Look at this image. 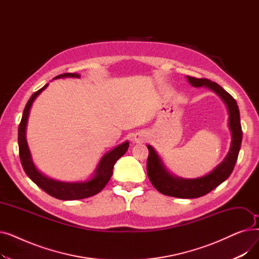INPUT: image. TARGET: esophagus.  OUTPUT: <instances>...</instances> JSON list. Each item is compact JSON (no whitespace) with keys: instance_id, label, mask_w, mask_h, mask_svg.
Returning a JSON list of instances; mask_svg holds the SVG:
<instances>
[{"instance_id":"obj_1","label":"esophagus","mask_w":259,"mask_h":259,"mask_svg":"<svg viewBox=\"0 0 259 259\" xmlns=\"http://www.w3.org/2000/svg\"><path fill=\"white\" fill-rule=\"evenodd\" d=\"M135 141H137V142H140V141H141V139H140L139 137H138V138H137V137H135Z\"/></svg>"}]
</instances>
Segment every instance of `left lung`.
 <instances>
[{"instance_id":"1","label":"left lung","mask_w":259,"mask_h":259,"mask_svg":"<svg viewBox=\"0 0 259 259\" xmlns=\"http://www.w3.org/2000/svg\"><path fill=\"white\" fill-rule=\"evenodd\" d=\"M190 84L194 87L206 86L215 91L227 104L229 110V126L232 134V142L228 155L223 162L217 166L211 173L195 180H182L174 178L162 165L161 160L151 146H147L149 155L147 159V173L153 187L160 193L179 197V198H196L206 195L214 188L225 182L232 173L242 140V130L240 125L239 109L234 98L228 93L219 84L208 78H196L187 76Z\"/></svg>"}]
</instances>
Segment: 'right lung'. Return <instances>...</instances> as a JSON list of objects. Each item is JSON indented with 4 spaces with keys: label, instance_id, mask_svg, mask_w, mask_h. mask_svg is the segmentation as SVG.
Listing matches in <instances>:
<instances>
[{
    "label": "right lung",
    "instance_id": "1",
    "mask_svg": "<svg viewBox=\"0 0 259 259\" xmlns=\"http://www.w3.org/2000/svg\"><path fill=\"white\" fill-rule=\"evenodd\" d=\"M79 77L76 73H63L54 78H60V77ZM48 84H46L43 88H40L36 92H34L29 101L27 102L23 116L21 119V122L19 125V132H18V142H19V153H20V159L22 162L23 169L25 173L28 175V178L37 185L40 189L44 190V191L58 199L62 200H75V199H83L90 196H93L101 192L102 190L105 188L109 180L111 179L112 176V170L113 166L118 158H120L122 155L126 153L129 147V143L125 142L121 145L115 147L113 150L108 152L103 156L101 159L100 164L95 171V175L93 178L85 183H62L58 181L50 180L46 176H44L42 173H39L37 169L34 167L28 145H27L25 132H26V125H27V119H28L29 110L31 108V105L37 95L42 92Z\"/></svg>",
    "mask_w": 259,
    "mask_h": 259
}]
</instances>
